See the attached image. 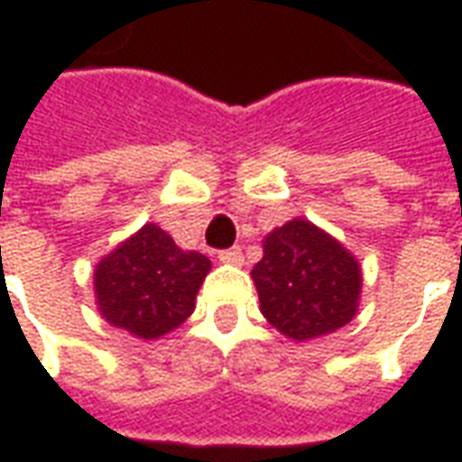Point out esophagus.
<instances>
[{"label":"esophagus","instance_id":"34e87169","mask_svg":"<svg viewBox=\"0 0 462 462\" xmlns=\"http://www.w3.org/2000/svg\"><path fill=\"white\" fill-rule=\"evenodd\" d=\"M220 262L222 264H235V267H240L245 257H242L240 247H232V250H222L220 252Z\"/></svg>","mask_w":462,"mask_h":462}]
</instances>
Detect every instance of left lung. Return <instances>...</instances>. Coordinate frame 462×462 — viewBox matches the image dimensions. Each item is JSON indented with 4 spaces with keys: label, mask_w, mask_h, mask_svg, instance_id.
<instances>
[{
    "label": "left lung",
    "mask_w": 462,
    "mask_h": 462,
    "mask_svg": "<svg viewBox=\"0 0 462 462\" xmlns=\"http://www.w3.org/2000/svg\"><path fill=\"white\" fill-rule=\"evenodd\" d=\"M252 267L260 311L291 341H310L346 327L361 300V264L329 232L304 217L262 240Z\"/></svg>",
    "instance_id": "left-lung-1"
}]
</instances>
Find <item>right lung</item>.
I'll return each mask as SVG.
<instances>
[{"label":"right lung","instance_id":"obj_1","mask_svg":"<svg viewBox=\"0 0 462 462\" xmlns=\"http://www.w3.org/2000/svg\"><path fill=\"white\" fill-rule=\"evenodd\" d=\"M210 260L182 250L155 222L143 225L94 270L96 307L111 327L135 339H161L195 311Z\"/></svg>","mask_w":462,"mask_h":462}]
</instances>
